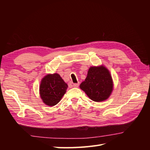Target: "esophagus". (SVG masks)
<instances>
[{
    "instance_id": "esophagus-1",
    "label": "esophagus",
    "mask_w": 150,
    "mask_h": 150,
    "mask_svg": "<svg viewBox=\"0 0 150 150\" xmlns=\"http://www.w3.org/2000/svg\"><path fill=\"white\" fill-rule=\"evenodd\" d=\"M79 86V83H75L73 84V86L74 88H78Z\"/></svg>"
}]
</instances>
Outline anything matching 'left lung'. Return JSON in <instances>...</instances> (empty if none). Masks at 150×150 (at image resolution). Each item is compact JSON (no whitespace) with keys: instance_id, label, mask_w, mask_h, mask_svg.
Instances as JSON below:
<instances>
[{"instance_id":"left-lung-1","label":"left lung","mask_w":150,"mask_h":150,"mask_svg":"<svg viewBox=\"0 0 150 150\" xmlns=\"http://www.w3.org/2000/svg\"><path fill=\"white\" fill-rule=\"evenodd\" d=\"M80 88L92 100L104 101L110 97L113 90L112 79L104 66L91 67Z\"/></svg>"}]
</instances>
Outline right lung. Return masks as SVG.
<instances>
[{"label": "right lung", "mask_w": 150, "mask_h": 150, "mask_svg": "<svg viewBox=\"0 0 150 150\" xmlns=\"http://www.w3.org/2000/svg\"><path fill=\"white\" fill-rule=\"evenodd\" d=\"M68 87L67 84L57 73L47 75L41 81L40 97L47 106H55L65 94Z\"/></svg>", "instance_id": "1"}]
</instances>
